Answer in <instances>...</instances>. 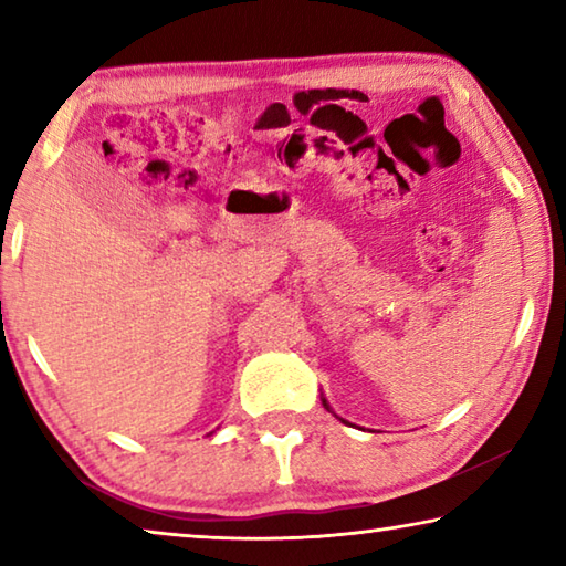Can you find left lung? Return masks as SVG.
I'll use <instances>...</instances> for the list:
<instances>
[{
    "mask_svg": "<svg viewBox=\"0 0 566 566\" xmlns=\"http://www.w3.org/2000/svg\"><path fill=\"white\" fill-rule=\"evenodd\" d=\"M322 405H324V407H327V401H324V399H322Z\"/></svg>",
    "mask_w": 566,
    "mask_h": 566,
    "instance_id": "obj_1",
    "label": "left lung"
}]
</instances>
